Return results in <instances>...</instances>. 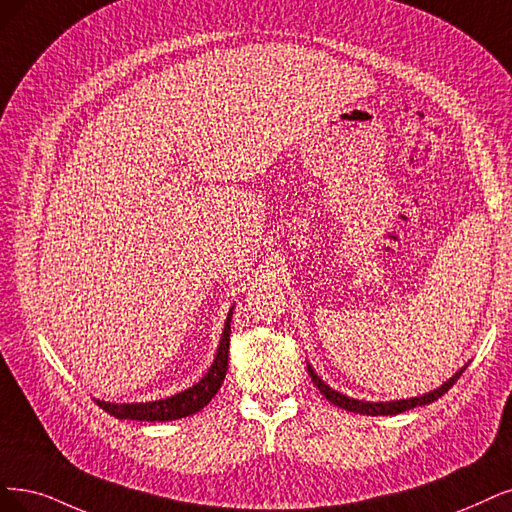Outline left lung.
I'll use <instances>...</instances> for the list:
<instances>
[{"mask_svg": "<svg viewBox=\"0 0 512 512\" xmlns=\"http://www.w3.org/2000/svg\"><path fill=\"white\" fill-rule=\"evenodd\" d=\"M464 369L466 367H462L456 375L453 377H449V380L441 386V388H437V390H432V392H428V394H422V396H413V399H403V401H390V403H369V401H358V399H350V396H346V394H342V392H337V390H333V388H329L323 380H320V377L316 375V371L308 365V373H310V377H312V382H314V386L323 392L325 396H327V401H331L333 405H337V407H342V409H346V411H354V413H363V415H396V413H403V411H409V409H413V407H422V405H430V403H434L437 399H441V396L458 382V377L464 373Z\"/></svg>", "mask_w": 512, "mask_h": 512, "instance_id": "8db88e82", "label": "left lung"}]
</instances>
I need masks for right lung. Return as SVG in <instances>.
I'll use <instances>...</instances> for the list:
<instances>
[{
  "mask_svg": "<svg viewBox=\"0 0 512 512\" xmlns=\"http://www.w3.org/2000/svg\"><path fill=\"white\" fill-rule=\"evenodd\" d=\"M232 310L227 314L225 327L221 333V342L217 348V356L208 369V373L202 377L198 384L187 388L175 396H168V399H160L154 403H105L97 401L99 407H103L109 415L118 420H139V422H170V420H181L187 415H194L196 411L204 409L211 403L217 390L221 388L225 373H227V356H230V333H232Z\"/></svg>",
  "mask_w": 512,
  "mask_h": 512,
  "instance_id": "add662e5",
  "label": "right lung"
}]
</instances>
